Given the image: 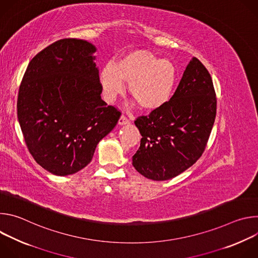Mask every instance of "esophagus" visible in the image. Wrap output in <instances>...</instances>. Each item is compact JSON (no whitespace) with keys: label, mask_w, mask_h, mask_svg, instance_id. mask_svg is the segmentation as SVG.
I'll return each instance as SVG.
<instances>
[{"label":"esophagus","mask_w":258,"mask_h":258,"mask_svg":"<svg viewBox=\"0 0 258 258\" xmlns=\"http://www.w3.org/2000/svg\"><path fill=\"white\" fill-rule=\"evenodd\" d=\"M127 123H130V119H127L124 115H121L120 118L118 119V124L123 125V124H127Z\"/></svg>","instance_id":"esophagus-1"}]
</instances>
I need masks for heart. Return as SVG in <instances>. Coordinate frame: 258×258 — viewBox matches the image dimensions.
<instances>
[{
	"label": "heart",
	"mask_w": 258,
	"mask_h": 258,
	"mask_svg": "<svg viewBox=\"0 0 258 258\" xmlns=\"http://www.w3.org/2000/svg\"><path fill=\"white\" fill-rule=\"evenodd\" d=\"M177 81L173 62L161 59L147 50L122 55L113 66L106 65L100 72L104 96L111 102L121 95L128 84L130 95L145 111L163 107L171 98Z\"/></svg>",
	"instance_id": "heart-1"
}]
</instances>
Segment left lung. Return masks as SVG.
<instances>
[{
	"instance_id": "8db88e82",
	"label": "left lung",
	"mask_w": 258,
	"mask_h": 258,
	"mask_svg": "<svg viewBox=\"0 0 258 258\" xmlns=\"http://www.w3.org/2000/svg\"><path fill=\"white\" fill-rule=\"evenodd\" d=\"M215 115L211 77L193 57L170 100L135 120L142 139L133 156L134 167L153 180H166L185 171L203 154Z\"/></svg>"
}]
</instances>
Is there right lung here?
I'll list each match as a JSON object with an SVG mask.
<instances>
[{
    "label": "right lung",
    "instance_id": "right-lung-1",
    "mask_svg": "<svg viewBox=\"0 0 258 258\" xmlns=\"http://www.w3.org/2000/svg\"><path fill=\"white\" fill-rule=\"evenodd\" d=\"M95 52L87 41L59 40L31 59L19 88L17 116L27 149L55 175L86 167L121 115L101 99Z\"/></svg>",
    "mask_w": 258,
    "mask_h": 258
}]
</instances>
